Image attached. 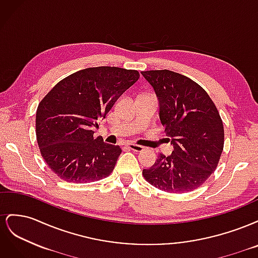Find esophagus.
<instances>
[{
    "label": "esophagus",
    "mask_w": 258,
    "mask_h": 258,
    "mask_svg": "<svg viewBox=\"0 0 258 258\" xmlns=\"http://www.w3.org/2000/svg\"><path fill=\"white\" fill-rule=\"evenodd\" d=\"M127 147L129 148V150L134 151V152H141V151L143 150V146L135 144V143H129V144L127 145Z\"/></svg>",
    "instance_id": "34e87169"
}]
</instances>
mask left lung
Masks as SVG:
<instances>
[{
    "instance_id": "1",
    "label": "left lung",
    "mask_w": 258,
    "mask_h": 258,
    "mask_svg": "<svg viewBox=\"0 0 258 258\" xmlns=\"http://www.w3.org/2000/svg\"><path fill=\"white\" fill-rule=\"evenodd\" d=\"M159 100V117L174 150L159 154L143 176L156 188L187 192L214 172L224 148V124L207 91L189 77L169 70L141 72Z\"/></svg>"
}]
</instances>
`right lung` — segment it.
Segmentation results:
<instances>
[{
	"label": "right lung",
	"instance_id": "right-lung-1",
	"mask_svg": "<svg viewBox=\"0 0 258 258\" xmlns=\"http://www.w3.org/2000/svg\"><path fill=\"white\" fill-rule=\"evenodd\" d=\"M140 77L137 70L97 67L61 80L37 106L36 140L42 157L61 179L90 183L110 175L121 154L119 145L95 138L116 100Z\"/></svg>",
	"mask_w": 258,
	"mask_h": 258
}]
</instances>
